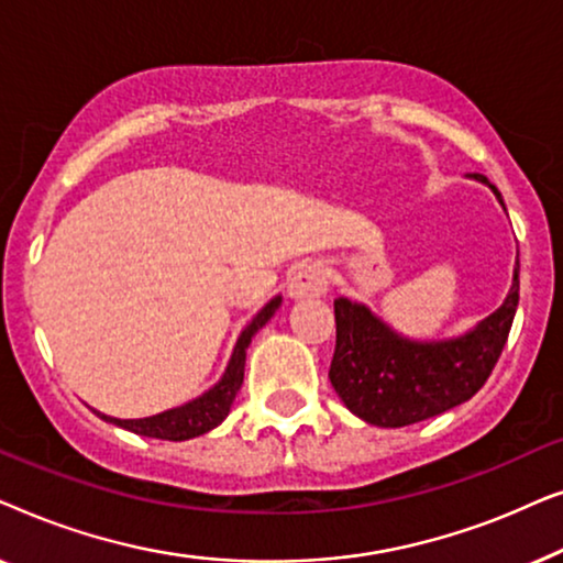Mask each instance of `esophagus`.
<instances>
[{
  "mask_svg": "<svg viewBox=\"0 0 563 563\" xmlns=\"http://www.w3.org/2000/svg\"><path fill=\"white\" fill-rule=\"evenodd\" d=\"M328 268L320 264V261H307V264H299L295 272L289 274V297L305 299V297H320L328 291Z\"/></svg>",
  "mask_w": 563,
  "mask_h": 563,
  "instance_id": "34e87169",
  "label": "esophagus"
}]
</instances>
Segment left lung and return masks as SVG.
Here are the masks:
<instances>
[{
  "label": "left lung",
  "mask_w": 563,
  "mask_h": 563,
  "mask_svg": "<svg viewBox=\"0 0 563 563\" xmlns=\"http://www.w3.org/2000/svg\"><path fill=\"white\" fill-rule=\"evenodd\" d=\"M476 181L503 195L487 176ZM520 299V261L510 295L489 318L449 341H410L382 322L366 305L335 299V353L330 384L353 415L379 428H402L435 418L472 399L489 379Z\"/></svg>",
  "instance_id": "1"
}]
</instances>
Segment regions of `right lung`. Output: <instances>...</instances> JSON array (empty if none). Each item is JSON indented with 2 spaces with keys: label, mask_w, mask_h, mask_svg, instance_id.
Returning a JSON list of instances; mask_svg holds the SVG:
<instances>
[{
  "label": "right lung",
  "mask_w": 563,
  "mask_h": 563,
  "mask_svg": "<svg viewBox=\"0 0 563 563\" xmlns=\"http://www.w3.org/2000/svg\"><path fill=\"white\" fill-rule=\"evenodd\" d=\"M279 305H282V297H274L272 302H268L264 310H261L256 318L245 325L233 349V356L228 361L225 374H222V379L214 384V387L207 389L205 395H199L197 399H191V402L181 407H174V410L151 415V418H141V420H120V418H110V415L104 412H97V410L95 412L102 420L112 422V426L130 430V433L145 435V438H161V441H189V438H197L207 433V430L218 428L220 422L228 418L230 405H233L238 389H241L243 384L245 349L251 345V338L274 318V312L279 310Z\"/></svg>",
  "instance_id": "1"
}]
</instances>
